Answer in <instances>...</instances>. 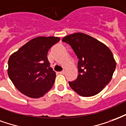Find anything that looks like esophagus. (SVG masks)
Instances as JSON below:
<instances>
[{
	"instance_id": "esophagus-1",
	"label": "esophagus",
	"mask_w": 126,
	"mask_h": 126,
	"mask_svg": "<svg viewBox=\"0 0 126 126\" xmlns=\"http://www.w3.org/2000/svg\"><path fill=\"white\" fill-rule=\"evenodd\" d=\"M64 73H65V71H64V70H62V71H61V72H60V74H64Z\"/></svg>"
}]
</instances>
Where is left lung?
Returning <instances> with one entry per match:
<instances>
[{"label": "left lung", "mask_w": 126, "mask_h": 126, "mask_svg": "<svg viewBox=\"0 0 126 126\" xmlns=\"http://www.w3.org/2000/svg\"><path fill=\"white\" fill-rule=\"evenodd\" d=\"M79 58L77 79L68 82L72 90L82 97H91L103 89L110 80L116 63L110 48L97 39L82 33L65 36Z\"/></svg>", "instance_id": "left-lung-1"}]
</instances>
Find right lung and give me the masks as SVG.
<instances>
[{
	"mask_svg": "<svg viewBox=\"0 0 126 126\" xmlns=\"http://www.w3.org/2000/svg\"><path fill=\"white\" fill-rule=\"evenodd\" d=\"M59 41L57 37H37L10 56L9 77L23 94L39 98L51 89L56 72L49 66L47 55L51 47Z\"/></svg>",
	"mask_w": 126,
	"mask_h": 126,
	"instance_id": "obj_1",
	"label": "right lung"
}]
</instances>
